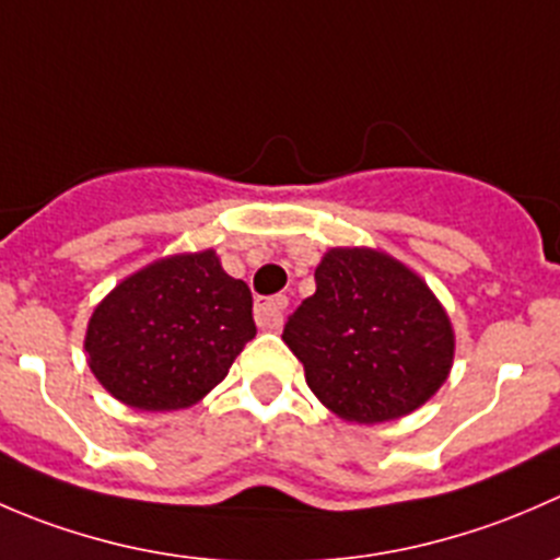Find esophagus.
<instances>
[{"label":"esophagus","instance_id":"34e87169","mask_svg":"<svg viewBox=\"0 0 560 560\" xmlns=\"http://www.w3.org/2000/svg\"><path fill=\"white\" fill-rule=\"evenodd\" d=\"M287 306H290L287 295L262 298V301L254 303V319H257V325L262 327V330H276V327H281V322H284Z\"/></svg>","mask_w":560,"mask_h":560}]
</instances>
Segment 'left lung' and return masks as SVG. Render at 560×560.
I'll return each mask as SVG.
<instances>
[{
  "label": "left lung",
  "mask_w": 560,
  "mask_h": 560,
  "mask_svg": "<svg viewBox=\"0 0 560 560\" xmlns=\"http://www.w3.org/2000/svg\"><path fill=\"white\" fill-rule=\"evenodd\" d=\"M314 281L281 338L327 409L374 425L409 415L442 387L455 338L420 276L371 248H330Z\"/></svg>",
  "instance_id": "left-lung-1"
}]
</instances>
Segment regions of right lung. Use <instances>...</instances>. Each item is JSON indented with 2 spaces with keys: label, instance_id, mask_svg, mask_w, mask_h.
Here are the masks:
<instances>
[{
  "label": "right lung",
  "instance_id": "1",
  "mask_svg": "<svg viewBox=\"0 0 560 560\" xmlns=\"http://www.w3.org/2000/svg\"><path fill=\"white\" fill-rule=\"evenodd\" d=\"M252 292L217 254H175L124 279L94 308L89 365L143 411L186 409L228 376L254 338Z\"/></svg>",
  "mask_w": 560,
  "mask_h": 560
}]
</instances>
